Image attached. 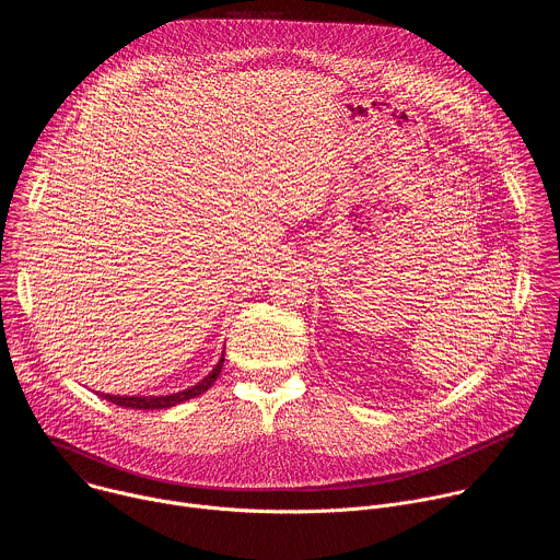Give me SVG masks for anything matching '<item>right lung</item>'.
<instances>
[{
    "instance_id": "add662e5",
    "label": "right lung",
    "mask_w": 560,
    "mask_h": 560,
    "mask_svg": "<svg viewBox=\"0 0 560 560\" xmlns=\"http://www.w3.org/2000/svg\"><path fill=\"white\" fill-rule=\"evenodd\" d=\"M223 368V354L219 359V363L212 368V372L208 376H203L197 385L184 389V392H175V394H166V396H119V394H102L106 401L115 404V406H121V408H130V410H166V408H173V406H179L184 401H188V398H195L199 394H203L219 376Z\"/></svg>"
}]
</instances>
